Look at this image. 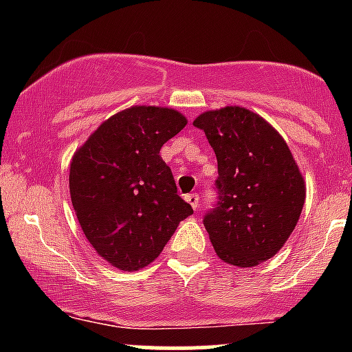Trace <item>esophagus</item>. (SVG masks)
Segmentation results:
<instances>
[{"mask_svg": "<svg viewBox=\"0 0 352 352\" xmlns=\"http://www.w3.org/2000/svg\"><path fill=\"white\" fill-rule=\"evenodd\" d=\"M186 201L189 202L190 206H192V209L199 208V196H197V194H187Z\"/></svg>", "mask_w": 352, "mask_h": 352, "instance_id": "obj_1", "label": "esophagus"}]
</instances>
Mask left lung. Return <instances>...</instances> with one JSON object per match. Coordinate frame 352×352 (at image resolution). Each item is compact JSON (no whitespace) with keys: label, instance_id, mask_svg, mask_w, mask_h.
<instances>
[{"label":"left lung","instance_id":"obj_1","mask_svg":"<svg viewBox=\"0 0 352 352\" xmlns=\"http://www.w3.org/2000/svg\"><path fill=\"white\" fill-rule=\"evenodd\" d=\"M218 160V202L204 226L221 261L254 267L274 257L293 233L305 204V180L281 134L252 110L201 113Z\"/></svg>","mask_w":352,"mask_h":352}]
</instances>
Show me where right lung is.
<instances>
[{
  "label": "right lung",
  "mask_w": 352,
  "mask_h": 352,
  "mask_svg": "<svg viewBox=\"0 0 352 352\" xmlns=\"http://www.w3.org/2000/svg\"><path fill=\"white\" fill-rule=\"evenodd\" d=\"M186 124L173 109L136 105L102 122L73 155L69 194L78 221L97 254L120 271L151 264L192 214L160 156Z\"/></svg>",
  "instance_id": "right-lung-1"
}]
</instances>
